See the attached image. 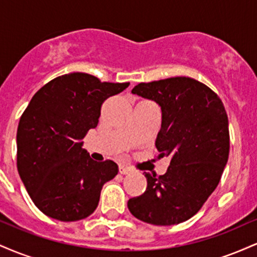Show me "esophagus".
Masks as SVG:
<instances>
[{
    "instance_id": "obj_1",
    "label": "esophagus",
    "mask_w": 257,
    "mask_h": 257,
    "mask_svg": "<svg viewBox=\"0 0 257 257\" xmlns=\"http://www.w3.org/2000/svg\"><path fill=\"white\" fill-rule=\"evenodd\" d=\"M118 170H119V173H120V174H123V175H125V174H128V173H131V172H132L131 168H129V167H125V166H119Z\"/></svg>"
}]
</instances>
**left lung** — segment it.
Returning <instances> with one entry per match:
<instances>
[{
    "mask_svg": "<svg viewBox=\"0 0 257 257\" xmlns=\"http://www.w3.org/2000/svg\"><path fill=\"white\" fill-rule=\"evenodd\" d=\"M132 93L161 106L156 147L158 157L172 159L164 175L145 173L146 191L129 199L128 209L151 225H178L198 213L220 182L229 153L225 106L190 77L139 83Z\"/></svg>",
    "mask_w": 257,
    "mask_h": 257,
    "instance_id": "8db88e82",
    "label": "left lung"
}]
</instances>
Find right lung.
Masks as SVG:
<instances>
[{
    "label": "right lung",
    "mask_w": 257,
    "mask_h": 257,
    "mask_svg": "<svg viewBox=\"0 0 257 257\" xmlns=\"http://www.w3.org/2000/svg\"><path fill=\"white\" fill-rule=\"evenodd\" d=\"M128 85L73 72L32 96L18 125L17 167L32 202L47 216L71 222L96 209L102 186L118 166L91 159L82 140L98 125L102 102Z\"/></svg>",
    "instance_id": "add662e5"
}]
</instances>
